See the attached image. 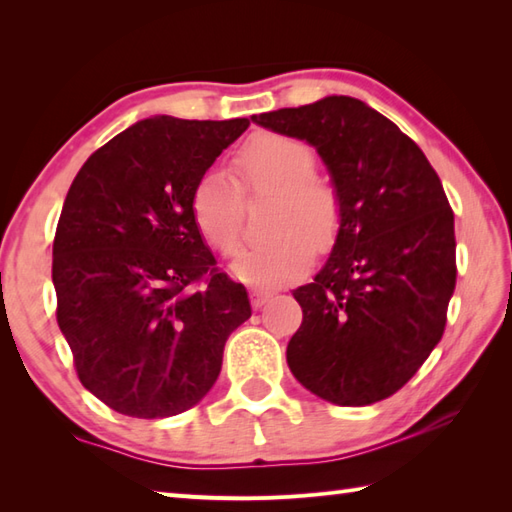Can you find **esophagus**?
I'll list each match as a JSON object with an SVG mask.
<instances>
[{"label": "esophagus", "instance_id": "obj_1", "mask_svg": "<svg viewBox=\"0 0 512 512\" xmlns=\"http://www.w3.org/2000/svg\"><path fill=\"white\" fill-rule=\"evenodd\" d=\"M274 298V291L269 289H252V306L254 309H263V306Z\"/></svg>", "mask_w": 512, "mask_h": 512}]
</instances>
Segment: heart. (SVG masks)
<instances>
[{"label":"heart","instance_id":"b5f03b06","mask_svg":"<svg viewBox=\"0 0 512 512\" xmlns=\"http://www.w3.org/2000/svg\"><path fill=\"white\" fill-rule=\"evenodd\" d=\"M309 144L282 133H254L232 157L234 177L206 170L190 190V217L212 249L230 254L241 232L245 195H274L267 241L243 247L230 271L247 285L274 287L311 267L315 245L333 247L344 223V203L333 179L315 173Z\"/></svg>","mask_w":512,"mask_h":512}]
</instances>
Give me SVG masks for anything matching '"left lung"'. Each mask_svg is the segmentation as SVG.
<instances>
[{
    "label": "left lung",
    "instance_id": "obj_1",
    "mask_svg": "<svg viewBox=\"0 0 512 512\" xmlns=\"http://www.w3.org/2000/svg\"><path fill=\"white\" fill-rule=\"evenodd\" d=\"M313 144L344 203L331 258L293 291L287 363L324 401L388 399L436 348L456 289V230L440 177L392 120L350 96L254 116Z\"/></svg>",
    "mask_w": 512,
    "mask_h": 512
}]
</instances>
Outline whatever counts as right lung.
Returning a JSON list of instances; mask_svg holds the SVG:
<instances>
[{
  "label": "right lung",
  "instance_id": "add662e5",
  "mask_svg": "<svg viewBox=\"0 0 512 512\" xmlns=\"http://www.w3.org/2000/svg\"><path fill=\"white\" fill-rule=\"evenodd\" d=\"M247 127L140 120L89 155L67 190L52 245L56 322L78 379L124 416L197 405L252 315L190 217L197 177Z\"/></svg>",
  "mask_w": 512,
  "mask_h": 512
}]
</instances>
